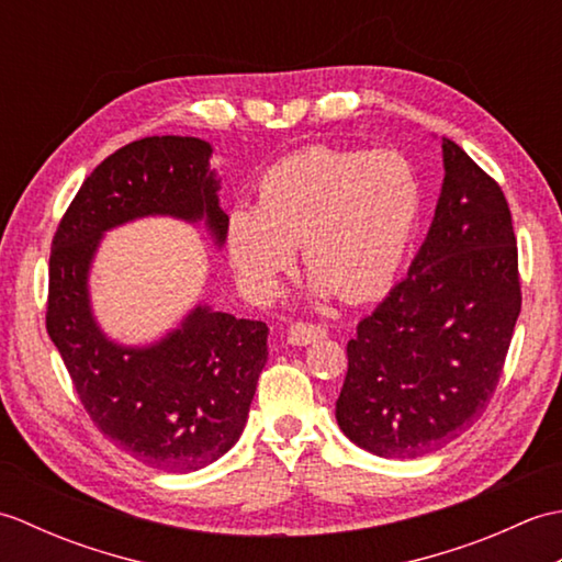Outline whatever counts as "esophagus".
I'll list each match as a JSON object with an SVG mask.
<instances>
[{
  "mask_svg": "<svg viewBox=\"0 0 562 562\" xmlns=\"http://www.w3.org/2000/svg\"><path fill=\"white\" fill-rule=\"evenodd\" d=\"M321 338H326V328L318 324H308V321H296L288 330V340L292 345H312Z\"/></svg>",
  "mask_w": 562,
  "mask_h": 562,
  "instance_id": "esophagus-1",
  "label": "esophagus"
}]
</instances>
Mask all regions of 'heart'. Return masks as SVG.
Segmentation results:
<instances>
[{"instance_id":"heart-1","label":"heart","mask_w":562,"mask_h":562,"mask_svg":"<svg viewBox=\"0 0 562 562\" xmlns=\"http://www.w3.org/2000/svg\"><path fill=\"white\" fill-rule=\"evenodd\" d=\"M423 205V181L405 154L306 147L260 176L256 205L232 207L226 250L256 296L278 292L302 246L318 294L367 302L396 282Z\"/></svg>"}]
</instances>
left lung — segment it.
I'll use <instances>...</instances> for the list:
<instances>
[{"instance_id": "1", "label": "left lung", "mask_w": 562, "mask_h": 562, "mask_svg": "<svg viewBox=\"0 0 562 562\" xmlns=\"http://www.w3.org/2000/svg\"><path fill=\"white\" fill-rule=\"evenodd\" d=\"M445 183L423 248L348 342L336 417L357 447L417 459L491 403L521 312L517 236L503 188L441 139Z\"/></svg>"}]
</instances>
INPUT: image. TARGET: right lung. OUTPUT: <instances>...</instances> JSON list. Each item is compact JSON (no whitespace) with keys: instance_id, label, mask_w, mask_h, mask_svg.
I'll return each mask as SVG.
<instances>
[{"instance_id":"add662e5","label":"right lung","mask_w":562,"mask_h":562,"mask_svg":"<svg viewBox=\"0 0 562 562\" xmlns=\"http://www.w3.org/2000/svg\"><path fill=\"white\" fill-rule=\"evenodd\" d=\"M210 154L198 137L130 142L87 176L50 250L45 328L83 411L117 449L169 473L198 471L241 437L268 362V326L195 306L159 342L123 348L93 321L87 280L103 232L147 214L205 220L224 244L229 217Z\"/></svg>"}]
</instances>
